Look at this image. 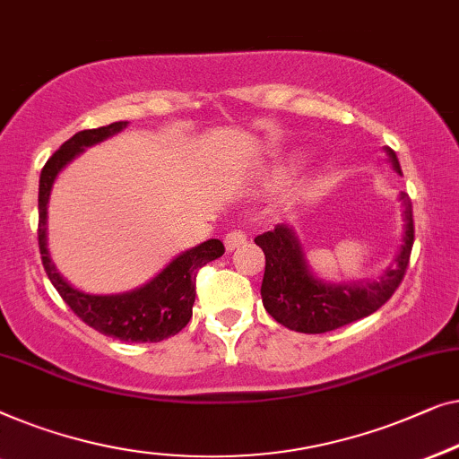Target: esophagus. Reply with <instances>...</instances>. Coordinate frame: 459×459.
Segmentation results:
<instances>
[{
  "label": "esophagus",
  "mask_w": 459,
  "mask_h": 459,
  "mask_svg": "<svg viewBox=\"0 0 459 459\" xmlns=\"http://www.w3.org/2000/svg\"><path fill=\"white\" fill-rule=\"evenodd\" d=\"M245 241H247V235L238 229L229 230L227 235H224V245H227V249H235V247H238V245H243Z\"/></svg>",
  "instance_id": "34e87169"
}]
</instances>
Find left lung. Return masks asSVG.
Wrapping results in <instances>:
<instances>
[{"instance_id": "obj_1", "label": "left lung", "mask_w": 459, "mask_h": 459, "mask_svg": "<svg viewBox=\"0 0 459 459\" xmlns=\"http://www.w3.org/2000/svg\"><path fill=\"white\" fill-rule=\"evenodd\" d=\"M386 153L393 168L402 172L395 152L386 147ZM402 202L405 208L403 245L395 257V266L386 268L378 281L331 285L312 274L299 238L285 224H276L274 230L257 235L255 245H260L266 255L262 281V301L266 312L291 331L320 334L366 318L385 306L402 285L414 245V216L408 193H402Z\"/></svg>"}]
</instances>
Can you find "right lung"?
<instances>
[{
  "mask_svg": "<svg viewBox=\"0 0 459 459\" xmlns=\"http://www.w3.org/2000/svg\"><path fill=\"white\" fill-rule=\"evenodd\" d=\"M126 125L128 122L122 120L112 122L108 126L76 133L66 143H62L60 150L43 166L41 178H39V251H41L43 268L51 285L85 325L106 334V337L131 341V343H158V341L174 337L183 331L186 322L191 320L197 273L205 264L224 254L221 238H210L197 247L183 251L156 279L122 295H89L68 285L56 270L48 251L45 222H48L51 185H54L57 172L68 162H73L85 147L101 143L103 139L126 128Z\"/></svg>",
  "mask_w": 459,
  "mask_h": 459,
  "instance_id": "obj_1",
  "label": "right lung"
}]
</instances>
